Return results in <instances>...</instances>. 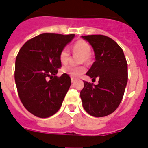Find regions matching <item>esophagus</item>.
I'll return each mask as SVG.
<instances>
[{"label": "esophagus", "instance_id": "1", "mask_svg": "<svg viewBox=\"0 0 148 148\" xmlns=\"http://www.w3.org/2000/svg\"><path fill=\"white\" fill-rule=\"evenodd\" d=\"M71 82H72V83H74V82L75 81V79H74V77H71Z\"/></svg>", "mask_w": 148, "mask_h": 148}]
</instances>
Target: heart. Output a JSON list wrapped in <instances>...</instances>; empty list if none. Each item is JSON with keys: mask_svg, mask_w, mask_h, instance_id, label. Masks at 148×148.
<instances>
[{"mask_svg": "<svg viewBox=\"0 0 148 148\" xmlns=\"http://www.w3.org/2000/svg\"><path fill=\"white\" fill-rule=\"evenodd\" d=\"M72 49H73L74 53H79L83 56V59L80 61L81 62L83 61L86 62L88 60V57L91 54V47L86 42L84 41V40H78L76 43H74L72 47ZM59 58L62 64L68 63V62L69 61V58H70L69 49L66 47L63 48L59 53ZM62 71L65 74L70 75L72 77H77L80 76L82 74H84L86 69L85 68L82 66L74 67L72 65H67V66L63 67Z\"/></svg>", "mask_w": 148, "mask_h": 148, "instance_id": "obj_1", "label": "heart"}]
</instances>
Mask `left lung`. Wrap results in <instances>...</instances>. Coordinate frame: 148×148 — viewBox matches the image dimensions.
Here are the masks:
<instances>
[{
  "label": "left lung",
  "instance_id": "8db88e82",
  "mask_svg": "<svg viewBox=\"0 0 148 148\" xmlns=\"http://www.w3.org/2000/svg\"><path fill=\"white\" fill-rule=\"evenodd\" d=\"M92 47L95 61L86 73L99 84L84 81L80 91L83 107L96 117L112 114L120 105L128 80V66L122 48L114 40L101 34L82 36Z\"/></svg>",
  "mask_w": 148,
  "mask_h": 148
}]
</instances>
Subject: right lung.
Wrapping results in <instances>:
<instances>
[{"instance_id":"right-lung-1","label":"right lung","mask_w":148,"mask_h":148,"mask_svg":"<svg viewBox=\"0 0 148 148\" xmlns=\"http://www.w3.org/2000/svg\"><path fill=\"white\" fill-rule=\"evenodd\" d=\"M74 36L43 33L19 49L14 73L17 92L22 105L34 116L49 117L62 106L71 80L65 73L56 75L62 67L59 56Z\"/></svg>"}]
</instances>
